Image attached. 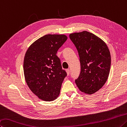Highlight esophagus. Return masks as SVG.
Listing matches in <instances>:
<instances>
[{"label":"esophagus","instance_id":"esophagus-1","mask_svg":"<svg viewBox=\"0 0 127 127\" xmlns=\"http://www.w3.org/2000/svg\"><path fill=\"white\" fill-rule=\"evenodd\" d=\"M66 73H67V74L69 75L70 74V69H68L66 70Z\"/></svg>","mask_w":127,"mask_h":127}]
</instances>
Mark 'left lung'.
Masks as SVG:
<instances>
[{"label":"left lung","instance_id":"obj_1","mask_svg":"<svg viewBox=\"0 0 127 127\" xmlns=\"http://www.w3.org/2000/svg\"><path fill=\"white\" fill-rule=\"evenodd\" d=\"M69 38L78 50L80 63V73L75 83L84 93H95L104 85L109 76V50L104 41L88 32L70 34Z\"/></svg>","mask_w":127,"mask_h":127}]
</instances>
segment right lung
<instances>
[{"mask_svg": "<svg viewBox=\"0 0 127 127\" xmlns=\"http://www.w3.org/2000/svg\"><path fill=\"white\" fill-rule=\"evenodd\" d=\"M67 39L65 35L47 34L30 46L25 54L23 70L31 91L41 100H53L58 96L67 75L57 56Z\"/></svg>", "mask_w": 127, "mask_h": 127, "instance_id": "add662e5", "label": "right lung"}]
</instances>
